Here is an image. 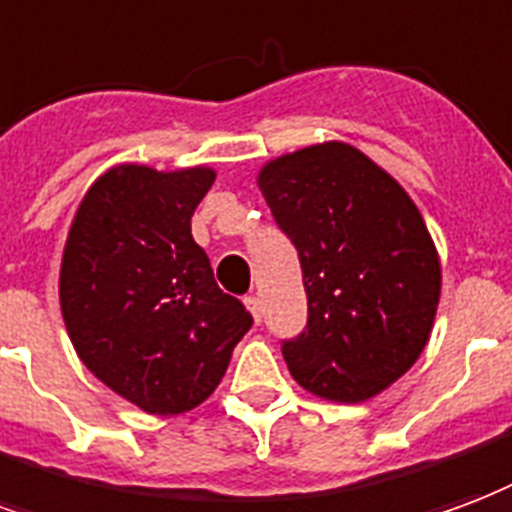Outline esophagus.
<instances>
[{"label":"esophagus","mask_w":512,"mask_h":512,"mask_svg":"<svg viewBox=\"0 0 512 512\" xmlns=\"http://www.w3.org/2000/svg\"><path fill=\"white\" fill-rule=\"evenodd\" d=\"M244 304L246 309H249V314L255 317V323H260V320H263V306H260V298H257V295H246Z\"/></svg>","instance_id":"34e87169"}]
</instances>
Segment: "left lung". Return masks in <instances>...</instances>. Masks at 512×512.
<instances>
[{
  "label": "left lung",
  "instance_id": "8db88e82",
  "mask_svg": "<svg viewBox=\"0 0 512 512\" xmlns=\"http://www.w3.org/2000/svg\"><path fill=\"white\" fill-rule=\"evenodd\" d=\"M257 187L304 271L309 323L282 344L293 380L342 404L391 388L429 344L442 290L418 206L342 140L266 162Z\"/></svg>",
  "mask_w": 512,
  "mask_h": 512
}]
</instances>
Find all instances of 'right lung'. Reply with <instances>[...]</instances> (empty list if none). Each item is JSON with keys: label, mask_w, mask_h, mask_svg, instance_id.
Wrapping results in <instances>:
<instances>
[{"label": "right lung", "mask_w": 512, "mask_h": 512, "mask_svg": "<svg viewBox=\"0 0 512 512\" xmlns=\"http://www.w3.org/2000/svg\"><path fill=\"white\" fill-rule=\"evenodd\" d=\"M214 179L206 165H116L86 189L64 241L59 304L70 342L97 380L149 415L203 404L252 325L192 238Z\"/></svg>", "instance_id": "obj_1"}]
</instances>
